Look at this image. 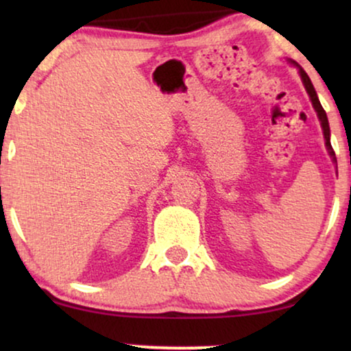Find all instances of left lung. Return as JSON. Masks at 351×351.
<instances>
[{
    "instance_id": "1",
    "label": "left lung",
    "mask_w": 351,
    "mask_h": 351,
    "mask_svg": "<svg viewBox=\"0 0 351 351\" xmlns=\"http://www.w3.org/2000/svg\"><path fill=\"white\" fill-rule=\"evenodd\" d=\"M289 64L295 65L297 69H299V75H300V78H302V83H304V86H305V90H306V94L310 95L311 105H313L315 112H316V114H318V119H319V123H321V128H323L324 141H326V148H328V153H329V156L332 158V162H334V165H335V167H337V160H335V153H334V150H332V145H330V129H329L328 114H326L324 108L321 107V104H319V99H318V95H316V90H315V88H313V84H311V81H310V78H308V75H306L305 71H304V69H300V66L297 65L294 60H289Z\"/></svg>"
}]
</instances>
